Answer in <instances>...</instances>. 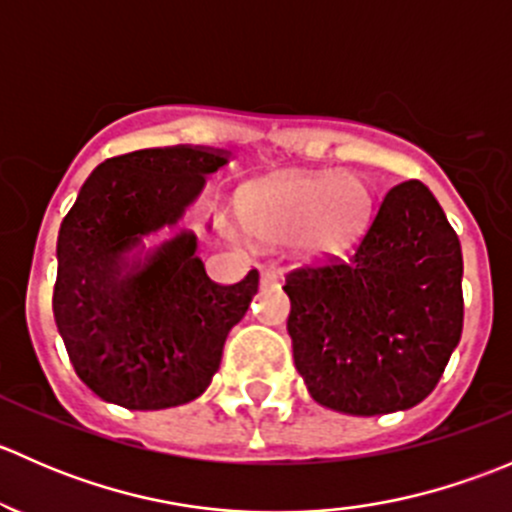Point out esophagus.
<instances>
[{
    "instance_id": "esophagus-1",
    "label": "esophagus",
    "mask_w": 512,
    "mask_h": 512,
    "mask_svg": "<svg viewBox=\"0 0 512 512\" xmlns=\"http://www.w3.org/2000/svg\"><path fill=\"white\" fill-rule=\"evenodd\" d=\"M260 280L262 285H277V282H280V272H277L275 267H262Z\"/></svg>"
}]
</instances>
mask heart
Segmentation results:
<instances>
[{
  "label": "heart",
  "mask_w": 512,
  "mask_h": 512,
  "mask_svg": "<svg viewBox=\"0 0 512 512\" xmlns=\"http://www.w3.org/2000/svg\"><path fill=\"white\" fill-rule=\"evenodd\" d=\"M374 213L371 190L352 173H285L242 188V223L267 245L302 260L352 250Z\"/></svg>",
  "instance_id": "heart-1"
}]
</instances>
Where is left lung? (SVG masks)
Segmentation results:
<instances>
[{
  "mask_svg": "<svg viewBox=\"0 0 512 512\" xmlns=\"http://www.w3.org/2000/svg\"><path fill=\"white\" fill-rule=\"evenodd\" d=\"M456 230L421 180L394 185L347 260L285 275L294 366L327 409L391 414L426 399L463 329Z\"/></svg>",
  "mask_w": 512,
  "mask_h": 512,
  "instance_id": "8db88e82",
  "label": "left lung"
}]
</instances>
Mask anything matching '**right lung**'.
<instances>
[{
    "label": "right lung",
    "instance_id": "add662e5",
    "mask_svg": "<svg viewBox=\"0 0 512 512\" xmlns=\"http://www.w3.org/2000/svg\"><path fill=\"white\" fill-rule=\"evenodd\" d=\"M227 158L146 148L89 175L56 242L54 319L76 376L103 401L156 411L198 399L260 275L218 285L178 227L205 175Z\"/></svg>",
    "mask_w": 512,
    "mask_h": 512
}]
</instances>
